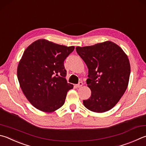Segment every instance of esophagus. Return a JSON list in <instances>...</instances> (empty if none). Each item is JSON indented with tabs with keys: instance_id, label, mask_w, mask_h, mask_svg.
<instances>
[{
	"instance_id": "esophagus-1",
	"label": "esophagus",
	"mask_w": 146,
	"mask_h": 146,
	"mask_svg": "<svg viewBox=\"0 0 146 146\" xmlns=\"http://www.w3.org/2000/svg\"><path fill=\"white\" fill-rule=\"evenodd\" d=\"M82 86H83V82H80L78 84L75 85V87H82Z\"/></svg>"
}]
</instances>
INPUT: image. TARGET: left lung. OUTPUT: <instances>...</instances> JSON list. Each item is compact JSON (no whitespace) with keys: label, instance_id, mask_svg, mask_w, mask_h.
Instances as JSON below:
<instances>
[{"label":"left lung","instance_id":"left-lung-1","mask_svg":"<svg viewBox=\"0 0 146 146\" xmlns=\"http://www.w3.org/2000/svg\"><path fill=\"white\" fill-rule=\"evenodd\" d=\"M88 68L86 83L91 96L84 100L85 107L94 112H105L117 104L125 92L130 75V64L117 44L105 41L76 48Z\"/></svg>","mask_w":146,"mask_h":146}]
</instances>
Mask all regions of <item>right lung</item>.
<instances>
[{"mask_svg": "<svg viewBox=\"0 0 146 146\" xmlns=\"http://www.w3.org/2000/svg\"><path fill=\"white\" fill-rule=\"evenodd\" d=\"M74 49L42 39L25 50L18 66V80L25 97L38 110L51 112L64 105L73 87L66 80L64 61Z\"/></svg>", "mask_w": 146, "mask_h": 146, "instance_id": "obj_1", "label": "right lung"}]
</instances>
